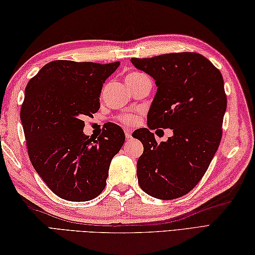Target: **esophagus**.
Here are the masks:
<instances>
[{
	"instance_id": "obj_1",
	"label": "esophagus",
	"mask_w": 255,
	"mask_h": 255,
	"mask_svg": "<svg viewBox=\"0 0 255 255\" xmlns=\"http://www.w3.org/2000/svg\"><path fill=\"white\" fill-rule=\"evenodd\" d=\"M125 136H126L127 139H130L131 138V130H129V129H125Z\"/></svg>"
}]
</instances>
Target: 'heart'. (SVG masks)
<instances>
[{
    "instance_id": "b5f03b06",
    "label": "heart",
    "mask_w": 255,
    "mask_h": 255,
    "mask_svg": "<svg viewBox=\"0 0 255 255\" xmlns=\"http://www.w3.org/2000/svg\"><path fill=\"white\" fill-rule=\"evenodd\" d=\"M144 79H148L147 75L142 72H131L129 73L126 77V82H138V81H141ZM119 122L125 124V125H133L136 123V117L130 114H127V115H122L118 117Z\"/></svg>"
}]
</instances>
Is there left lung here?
Here are the masks:
<instances>
[{
	"instance_id": "1",
	"label": "left lung",
	"mask_w": 255,
	"mask_h": 255,
	"mask_svg": "<svg viewBox=\"0 0 255 255\" xmlns=\"http://www.w3.org/2000/svg\"><path fill=\"white\" fill-rule=\"evenodd\" d=\"M131 62L158 86L148 113L149 128L173 130V137L160 143L147 128L134 134L143 144L138 183L155 198L182 197L202 180L219 147L227 108L223 75L196 52L132 58Z\"/></svg>"
}]
</instances>
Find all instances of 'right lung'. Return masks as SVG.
Here are the masks:
<instances>
[{
  "mask_svg": "<svg viewBox=\"0 0 255 255\" xmlns=\"http://www.w3.org/2000/svg\"><path fill=\"white\" fill-rule=\"evenodd\" d=\"M119 64L55 60L26 86L20 121L29 159L60 198L86 202L106 186L111 161L123 147L125 133L112 125L93 140L83 133V119L100 110L103 83Z\"/></svg>",
  "mask_w": 255,
  "mask_h": 255,
  "instance_id": "1",
  "label": "right lung"
}]
</instances>
